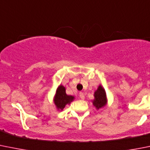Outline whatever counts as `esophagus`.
<instances>
[{"label":"esophagus","mask_w":150,"mask_h":150,"mask_svg":"<svg viewBox=\"0 0 150 150\" xmlns=\"http://www.w3.org/2000/svg\"><path fill=\"white\" fill-rule=\"evenodd\" d=\"M79 97H80V98L81 99V100H83V99L85 98L84 94H83V92H80V93H79Z\"/></svg>","instance_id":"obj_1"}]
</instances>
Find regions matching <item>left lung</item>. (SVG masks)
Here are the masks:
<instances>
[{
	"mask_svg": "<svg viewBox=\"0 0 150 150\" xmlns=\"http://www.w3.org/2000/svg\"><path fill=\"white\" fill-rule=\"evenodd\" d=\"M92 102L96 110L103 108L107 104L108 100H107V93H106L104 88L100 84L99 85L98 89L95 91L94 99L92 100Z\"/></svg>",
	"mask_w": 150,
	"mask_h": 150,
	"instance_id": "left-lung-1",
	"label": "left lung"
}]
</instances>
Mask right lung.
I'll use <instances>...</instances> for the list:
<instances>
[{
  "instance_id": "add662e5",
  "label": "right lung",
  "mask_w": 150,
  "mask_h": 150,
  "mask_svg": "<svg viewBox=\"0 0 150 150\" xmlns=\"http://www.w3.org/2000/svg\"><path fill=\"white\" fill-rule=\"evenodd\" d=\"M75 99V96H69L66 93V88L62 84H60L55 91L53 102L58 111H62L66 105L70 104Z\"/></svg>"
}]
</instances>
